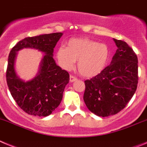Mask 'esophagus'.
Segmentation results:
<instances>
[{
    "mask_svg": "<svg viewBox=\"0 0 147 147\" xmlns=\"http://www.w3.org/2000/svg\"><path fill=\"white\" fill-rule=\"evenodd\" d=\"M76 80H77V79H76L75 76H72V75L70 76V82H74L76 81Z\"/></svg>",
    "mask_w": 147,
    "mask_h": 147,
    "instance_id": "obj_1",
    "label": "esophagus"
}]
</instances>
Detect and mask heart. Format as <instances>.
<instances>
[{"label":"heart","instance_id":"heart-1","mask_svg":"<svg viewBox=\"0 0 147 147\" xmlns=\"http://www.w3.org/2000/svg\"><path fill=\"white\" fill-rule=\"evenodd\" d=\"M56 59L62 68L72 69L77 62L79 72L85 77H93L107 67L111 51L105 43L86 38H73L56 51Z\"/></svg>","mask_w":147,"mask_h":147}]
</instances>
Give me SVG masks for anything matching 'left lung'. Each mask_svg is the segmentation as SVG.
Returning a JSON list of instances; mask_svg holds the SVG:
<instances>
[{
	"label": "left lung",
	"mask_w": 147,
	"mask_h": 147,
	"mask_svg": "<svg viewBox=\"0 0 147 147\" xmlns=\"http://www.w3.org/2000/svg\"><path fill=\"white\" fill-rule=\"evenodd\" d=\"M113 40L118 49L110 65L98 75L85 81L84 102L90 112L101 117L120 112L137 89V56L126 42Z\"/></svg>",
	"instance_id": "obj_1"
}]
</instances>
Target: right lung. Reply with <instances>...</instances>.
Here are the masks:
<instances>
[{
    "instance_id": "add662e5",
    "label": "right lung",
    "mask_w": 147,
    "mask_h": 147,
    "mask_svg": "<svg viewBox=\"0 0 147 147\" xmlns=\"http://www.w3.org/2000/svg\"><path fill=\"white\" fill-rule=\"evenodd\" d=\"M62 33L48 34L26 37L11 49L8 58L6 82L11 96L26 113L47 116L58 107L62 99L69 74L57 65L53 58L54 49ZM34 48L45 54L38 73L30 81L21 80L16 75L14 62L16 53L23 48Z\"/></svg>"
}]
</instances>
